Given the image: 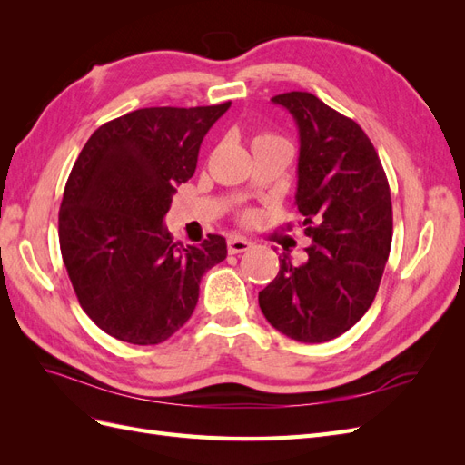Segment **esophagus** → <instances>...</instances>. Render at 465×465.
<instances>
[{"mask_svg":"<svg viewBox=\"0 0 465 465\" xmlns=\"http://www.w3.org/2000/svg\"><path fill=\"white\" fill-rule=\"evenodd\" d=\"M227 248H229V254H242V252H248L252 248V242L242 236H231Z\"/></svg>","mask_w":465,"mask_h":465,"instance_id":"esophagus-1","label":"esophagus"}]
</instances>
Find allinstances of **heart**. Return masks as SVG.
I'll return each mask as SVG.
<instances>
[{"instance_id": "b5f03b06", "label": "heart", "mask_w": 465, "mask_h": 465, "mask_svg": "<svg viewBox=\"0 0 465 465\" xmlns=\"http://www.w3.org/2000/svg\"><path fill=\"white\" fill-rule=\"evenodd\" d=\"M262 142H283V139H281L279 135H273V134H267V132H263V134H260V135L256 137V142H254V143H262Z\"/></svg>"}]
</instances>
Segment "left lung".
<instances>
[{
    "instance_id": "obj_1",
    "label": "left lung",
    "mask_w": 465,
    "mask_h": 465,
    "mask_svg": "<svg viewBox=\"0 0 465 465\" xmlns=\"http://www.w3.org/2000/svg\"><path fill=\"white\" fill-rule=\"evenodd\" d=\"M301 135L297 200L308 260L279 256L277 277L260 291L263 316L302 343L340 337L369 311L391 246V198L378 153L361 125L318 96H273Z\"/></svg>"
}]
</instances>
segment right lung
<instances>
[{
  "label": "right lung",
  "instance_id": "add662e5",
  "mask_svg": "<svg viewBox=\"0 0 465 465\" xmlns=\"http://www.w3.org/2000/svg\"><path fill=\"white\" fill-rule=\"evenodd\" d=\"M229 106L134 110L103 124L72 168L58 221L62 258L83 311L120 341H166L190 320L203 273L227 258L223 236L174 244L163 219Z\"/></svg>",
  "mask_w": 465,
  "mask_h": 465
}]
</instances>
